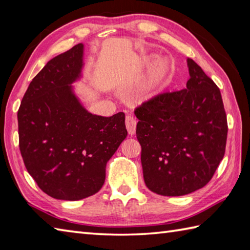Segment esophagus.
<instances>
[{
    "mask_svg": "<svg viewBox=\"0 0 250 250\" xmlns=\"http://www.w3.org/2000/svg\"><path fill=\"white\" fill-rule=\"evenodd\" d=\"M125 125H126V128H127V131H128V134L135 135L137 122L131 115H127L125 118Z\"/></svg>",
    "mask_w": 250,
    "mask_h": 250,
    "instance_id": "34e87169",
    "label": "esophagus"
}]
</instances>
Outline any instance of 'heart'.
<instances>
[{
  "instance_id": "1",
  "label": "heart",
  "mask_w": 250,
  "mask_h": 250,
  "mask_svg": "<svg viewBox=\"0 0 250 250\" xmlns=\"http://www.w3.org/2000/svg\"><path fill=\"white\" fill-rule=\"evenodd\" d=\"M170 64L166 60H161L156 62L155 65L151 71L150 76V83L151 86H155L157 84H161L163 81H165L170 74Z\"/></svg>"
}]
</instances>
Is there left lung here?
I'll return each mask as SVG.
<instances>
[{
	"instance_id": "left-lung-1",
	"label": "left lung",
	"mask_w": 250,
	"mask_h": 250,
	"mask_svg": "<svg viewBox=\"0 0 250 250\" xmlns=\"http://www.w3.org/2000/svg\"><path fill=\"white\" fill-rule=\"evenodd\" d=\"M187 87L154 96L135 109L147 189L181 196L205 187L225 156L228 122L220 89L188 59Z\"/></svg>"
}]
</instances>
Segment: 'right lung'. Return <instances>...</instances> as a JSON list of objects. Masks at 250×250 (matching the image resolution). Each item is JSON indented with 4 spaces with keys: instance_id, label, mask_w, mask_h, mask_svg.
I'll list each match as a JSON object with an SVG mask.
<instances>
[{
    "instance_id": "right-lung-1",
    "label": "right lung",
    "mask_w": 250,
    "mask_h": 250,
    "mask_svg": "<svg viewBox=\"0 0 250 250\" xmlns=\"http://www.w3.org/2000/svg\"><path fill=\"white\" fill-rule=\"evenodd\" d=\"M83 45L49 60L34 76L18 110L19 149L39 188L79 201L104 186L105 165L126 136L125 114L86 111L71 90L82 69Z\"/></svg>"
}]
</instances>
